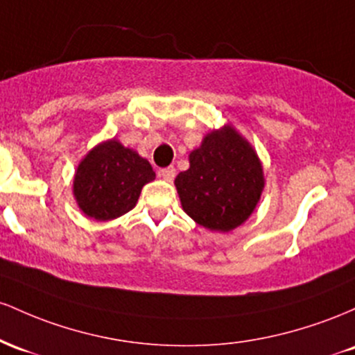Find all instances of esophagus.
I'll use <instances>...</instances> for the list:
<instances>
[{"label": "esophagus", "mask_w": 355, "mask_h": 355, "mask_svg": "<svg viewBox=\"0 0 355 355\" xmlns=\"http://www.w3.org/2000/svg\"><path fill=\"white\" fill-rule=\"evenodd\" d=\"M159 176H161L162 179H164V181L171 182V181H173V179H174V176H176V169H174L173 166L164 167V169L159 171Z\"/></svg>", "instance_id": "1"}]
</instances>
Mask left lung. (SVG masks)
<instances>
[{
	"label": "left lung",
	"instance_id": "obj_1",
	"mask_svg": "<svg viewBox=\"0 0 355 355\" xmlns=\"http://www.w3.org/2000/svg\"><path fill=\"white\" fill-rule=\"evenodd\" d=\"M181 206L202 228L228 231L252 216L265 188L263 166L253 146L231 124L211 130L178 174Z\"/></svg>",
	"mask_w": 355,
	"mask_h": 355
}]
</instances>
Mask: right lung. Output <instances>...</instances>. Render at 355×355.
<instances>
[{
  "label": "right lung",
  "mask_w": 355,
  "mask_h": 355,
  "mask_svg": "<svg viewBox=\"0 0 355 355\" xmlns=\"http://www.w3.org/2000/svg\"><path fill=\"white\" fill-rule=\"evenodd\" d=\"M154 178L147 159L117 139H109L90 149L77 166L73 196L85 216L115 220L137 205L142 188Z\"/></svg>",
  "instance_id": "obj_1"
}]
</instances>
